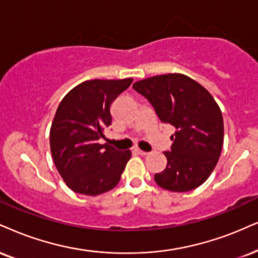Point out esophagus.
<instances>
[{
  "mask_svg": "<svg viewBox=\"0 0 258 258\" xmlns=\"http://www.w3.org/2000/svg\"><path fill=\"white\" fill-rule=\"evenodd\" d=\"M135 152L138 154H140V155H144V157H145V155L148 154V152H145V151H142V149H139V148H136Z\"/></svg>",
  "mask_w": 258,
  "mask_h": 258,
  "instance_id": "esophagus-1",
  "label": "esophagus"
}]
</instances>
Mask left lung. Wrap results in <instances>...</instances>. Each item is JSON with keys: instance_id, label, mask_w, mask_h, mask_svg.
Returning a JSON list of instances; mask_svg holds the SVG:
<instances>
[{"instance_id": "left-lung-1", "label": "left lung", "mask_w": 258, "mask_h": 258, "mask_svg": "<svg viewBox=\"0 0 258 258\" xmlns=\"http://www.w3.org/2000/svg\"><path fill=\"white\" fill-rule=\"evenodd\" d=\"M133 88L147 99L161 120L176 129L163 172L154 180L163 189L185 192L196 189L217 166L224 142L220 107L199 82L183 74L145 79Z\"/></svg>"}]
</instances>
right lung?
<instances>
[{
	"label": "right lung",
	"mask_w": 258,
	"mask_h": 258,
	"mask_svg": "<svg viewBox=\"0 0 258 258\" xmlns=\"http://www.w3.org/2000/svg\"><path fill=\"white\" fill-rule=\"evenodd\" d=\"M133 79L88 80L63 98L50 130L53 163L68 187L82 195L95 196L117 185L132 157L100 145L111 125V105L132 85Z\"/></svg>",
	"instance_id": "1"
}]
</instances>
